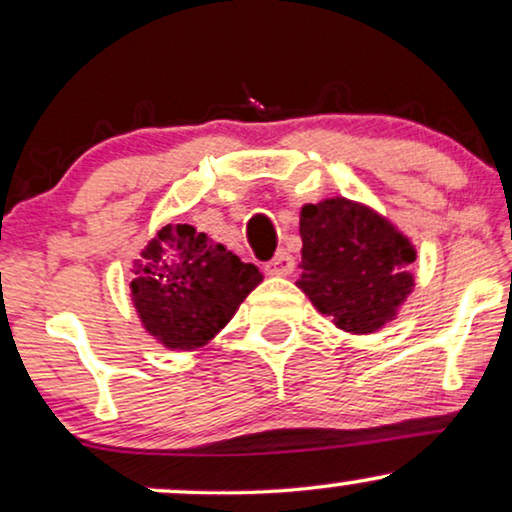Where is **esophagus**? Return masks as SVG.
<instances>
[{
	"mask_svg": "<svg viewBox=\"0 0 512 512\" xmlns=\"http://www.w3.org/2000/svg\"><path fill=\"white\" fill-rule=\"evenodd\" d=\"M294 270V258L287 249H280L277 254L266 263L268 275H289Z\"/></svg>",
	"mask_w": 512,
	"mask_h": 512,
	"instance_id": "esophagus-1",
	"label": "esophagus"
}]
</instances>
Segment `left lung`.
Here are the masks:
<instances>
[{
  "label": "left lung",
  "instance_id": "obj_1",
  "mask_svg": "<svg viewBox=\"0 0 512 512\" xmlns=\"http://www.w3.org/2000/svg\"><path fill=\"white\" fill-rule=\"evenodd\" d=\"M296 285L339 330L368 334L396 318L413 289L415 249L387 218L344 197L301 208Z\"/></svg>",
  "mask_w": 512,
  "mask_h": 512
}]
</instances>
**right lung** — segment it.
I'll use <instances>...</instances> for the list:
<instances>
[{"label":"right lung","instance_id":"obj_1","mask_svg":"<svg viewBox=\"0 0 512 512\" xmlns=\"http://www.w3.org/2000/svg\"><path fill=\"white\" fill-rule=\"evenodd\" d=\"M263 275L192 225H166L142 249L130 282L144 330L168 349L211 342Z\"/></svg>","mask_w":512,"mask_h":512}]
</instances>
